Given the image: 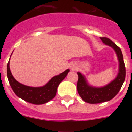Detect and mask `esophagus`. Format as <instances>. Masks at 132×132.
<instances>
[{"label": "esophagus", "mask_w": 132, "mask_h": 132, "mask_svg": "<svg viewBox=\"0 0 132 132\" xmlns=\"http://www.w3.org/2000/svg\"><path fill=\"white\" fill-rule=\"evenodd\" d=\"M76 65L75 63H72L71 66V69L74 70V69H76Z\"/></svg>", "instance_id": "obj_1"}]
</instances>
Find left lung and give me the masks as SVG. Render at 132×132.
Segmentation results:
<instances>
[{
  "label": "left lung",
  "mask_w": 132,
  "mask_h": 132,
  "mask_svg": "<svg viewBox=\"0 0 132 132\" xmlns=\"http://www.w3.org/2000/svg\"><path fill=\"white\" fill-rule=\"evenodd\" d=\"M100 38L105 45L110 46L114 50L119 62V71L116 78L113 80L102 87L92 86L89 84L84 75L80 72H77L78 76L77 83L78 93L83 101L90 104L107 102L112 99L120 90L125 81L126 75L124 59L120 48L108 38Z\"/></svg>",
  "instance_id": "1"
}]
</instances>
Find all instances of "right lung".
Listing matches in <instances>:
<instances>
[{"instance_id": "1", "label": "right lung", "mask_w": 132, "mask_h": 132, "mask_svg": "<svg viewBox=\"0 0 132 132\" xmlns=\"http://www.w3.org/2000/svg\"><path fill=\"white\" fill-rule=\"evenodd\" d=\"M69 71V69H66L63 73L52 78L43 86L30 87L19 83L13 77L10 69V60L7 66V78L14 93L20 98L35 105H42L53 99L56 96L59 83L66 78Z\"/></svg>"}]
</instances>
